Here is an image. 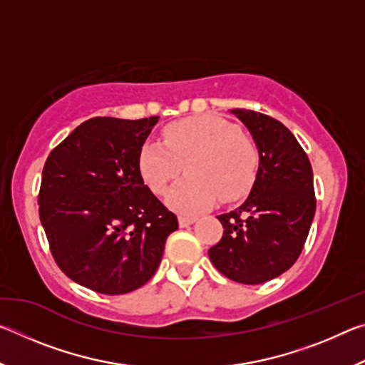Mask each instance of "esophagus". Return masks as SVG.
Returning a JSON list of instances; mask_svg holds the SVG:
<instances>
[{"label": "esophagus", "mask_w": 365, "mask_h": 365, "mask_svg": "<svg viewBox=\"0 0 365 365\" xmlns=\"http://www.w3.org/2000/svg\"><path fill=\"white\" fill-rule=\"evenodd\" d=\"M195 222H196V217H191V215H180V217H178V225L182 228L195 224Z\"/></svg>", "instance_id": "esophagus-1"}]
</instances>
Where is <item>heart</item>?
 Listing matches in <instances>:
<instances>
[{"label": "heart", "mask_w": 365, "mask_h": 365, "mask_svg": "<svg viewBox=\"0 0 365 365\" xmlns=\"http://www.w3.org/2000/svg\"><path fill=\"white\" fill-rule=\"evenodd\" d=\"M164 145L146 141L138 156L140 174L153 193L164 195L187 170L188 177L168 195V206L197 214L248 193L256 178L259 153L245 132L215 115H193L164 128Z\"/></svg>", "instance_id": "heart-1"}]
</instances>
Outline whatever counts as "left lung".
Here are the masks:
<instances>
[{
    "label": "left lung",
    "instance_id": "8db88e82",
    "mask_svg": "<svg viewBox=\"0 0 365 365\" xmlns=\"http://www.w3.org/2000/svg\"><path fill=\"white\" fill-rule=\"evenodd\" d=\"M259 151V168L242 206L217 215L224 225L209 259L222 275L259 285L287 272L299 257L316 214L312 168L282 122L248 109H232Z\"/></svg>",
    "mask_w": 365,
    "mask_h": 365
}]
</instances>
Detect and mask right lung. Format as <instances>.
<instances>
[{"instance_id": "1", "label": "right lung", "mask_w": 365, "mask_h": 365, "mask_svg": "<svg viewBox=\"0 0 365 365\" xmlns=\"http://www.w3.org/2000/svg\"><path fill=\"white\" fill-rule=\"evenodd\" d=\"M158 120L93 117L61 141L43 168L38 211L51 255L71 280L96 293L143 287L178 228L138 168Z\"/></svg>"}]
</instances>
